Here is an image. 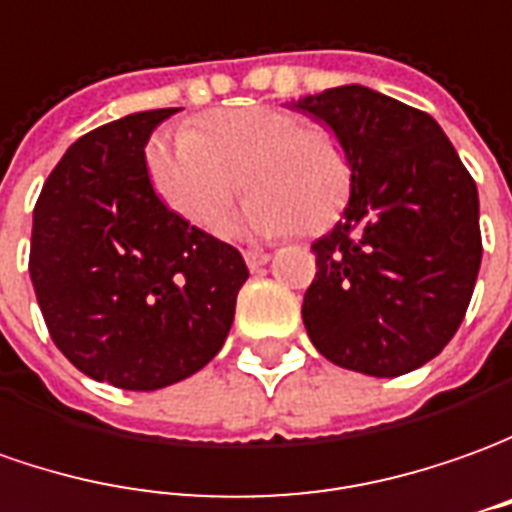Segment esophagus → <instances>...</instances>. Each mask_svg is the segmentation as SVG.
<instances>
[{
    "instance_id": "esophagus-1",
    "label": "esophagus",
    "mask_w": 512,
    "mask_h": 512,
    "mask_svg": "<svg viewBox=\"0 0 512 512\" xmlns=\"http://www.w3.org/2000/svg\"><path fill=\"white\" fill-rule=\"evenodd\" d=\"M243 260H246V266H249V269L255 271L269 263V255H266V252H257V249H249V252H243Z\"/></svg>"
}]
</instances>
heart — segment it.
Instances as JSON below:
<instances>
[{
	"mask_svg": "<svg viewBox=\"0 0 512 512\" xmlns=\"http://www.w3.org/2000/svg\"><path fill=\"white\" fill-rule=\"evenodd\" d=\"M156 196L187 224L218 232L241 187L252 190L229 232L319 235L350 201L353 162L328 125L280 106L212 111L201 123L156 134L145 148ZM244 182H240V176Z\"/></svg>",
	"mask_w": 512,
	"mask_h": 512,
	"instance_id": "heart-1",
	"label": "heart"
}]
</instances>
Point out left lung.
<instances>
[{"label": "left lung", "instance_id": "8db88e82", "mask_svg": "<svg viewBox=\"0 0 512 512\" xmlns=\"http://www.w3.org/2000/svg\"><path fill=\"white\" fill-rule=\"evenodd\" d=\"M291 109L328 125L353 162L342 221L311 246L305 330L344 370L412 373L451 342L474 294V179L434 117L367 86L325 89Z\"/></svg>", "mask_w": 512, "mask_h": 512}]
</instances>
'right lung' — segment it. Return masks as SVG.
Here are the masks:
<instances>
[{"instance_id": "right-lung-1", "label": "right lung", "mask_w": 512, "mask_h": 512, "mask_svg": "<svg viewBox=\"0 0 512 512\" xmlns=\"http://www.w3.org/2000/svg\"><path fill=\"white\" fill-rule=\"evenodd\" d=\"M179 109L128 114L81 137L33 210L30 280L55 347L83 375L151 392L224 347L241 252L162 204L145 145Z\"/></svg>"}]
</instances>
